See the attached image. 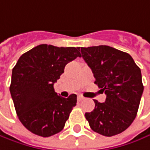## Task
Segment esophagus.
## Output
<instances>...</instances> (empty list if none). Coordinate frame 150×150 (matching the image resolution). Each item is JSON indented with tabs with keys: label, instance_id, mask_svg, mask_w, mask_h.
Masks as SVG:
<instances>
[{
	"label": "esophagus",
	"instance_id": "1",
	"mask_svg": "<svg viewBox=\"0 0 150 150\" xmlns=\"http://www.w3.org/2000/svg\"><path fill=\"white\" fill-rule=\"evenodd\" d=\"M84 99H85V98H84L83 96H81V95H79V96H78V100H79V101H81V100H83Z\"/></svg>",
	"mask_w": 150,
	"mask_h": 150
}]
</instances>
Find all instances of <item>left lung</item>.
I'll use <instances>...</instances> for the list:
<instances>
[{"label":"left lung","instance_id":"8db88e82","mask_svg":"<svg viewBox=\"0 0 150 150\" xmlns=\"http://www.w3.org/2000/svg\"><path fill=\"white\" fill-rule=\"evenodd\" d=\"M98 85L106 95L104 103L94 100L93 112L85 117L93 131L112 137L134 121L143 92L140 68L128 53L107 45L81 47Z\"/></svg>","mask_w":150,"mask_h":150}]
</instances>
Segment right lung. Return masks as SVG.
Listing matches in <instances>:
<instances>
[{"mask_svg":"<svg viewBox=\"0 0 150 150\" xmlns=\"http://www.w3.org/2000/svg\"><path fill=\"white\" fill-rule=\"evenodd\" d=\"M80 47L40 45L24 53L12 71L10 93L22 125L35 135L48 137L63 129L76 105L77 96L57 95L54 83L66 64L81 57Z\"/></svg>","mask_w":150,"mask_h":150,"instance_id":"add662e5","label":"right lung"}]
</instances>
